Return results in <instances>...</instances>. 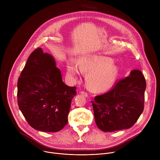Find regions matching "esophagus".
<instances>
[{
	"label": "esophagus",
	"instance_id": "esophagus-1",
	"mask_svg": "<svg viewBox=\"0 0 160 160\" xmlns=\"http://www.w3.org/2000/svg\"><path fill=\"white\" fill-rule=\"evenodd\" d=\"M80 94H81L82 95H83V96H85V97H87V96H88L87 93V92H84V91H81V92H80Z\"/></svg>",
	"mask_w": 160,
	"mask_h": 160
}]
</instances>
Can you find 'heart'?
I'll return each mask as SVG.
<instances>
[{"mask_svg": "<svg viewBox=\"0 0 160 160\" xmlns=\"http://www.w3.org/2000/svg\"><path fill=\"white\" fill-rule=\"evenodd\" d=\"M78 66L69 62L68 73L77 77L80 72L87 74L85 81L87 87L94 92H102L109 89L117 80L118 67L111 59L99 56L83 57L78 59Z\"/></svg>", "mask_w": 160, "mask_h": 160, "instance_id": "heart-1", "label": "heart"}]
</instances>
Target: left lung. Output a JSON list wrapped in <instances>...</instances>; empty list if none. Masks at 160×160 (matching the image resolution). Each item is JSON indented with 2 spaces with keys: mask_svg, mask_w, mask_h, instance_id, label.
Instances as JSON below:
<instances>
[{
  "mask_svg": "<svg viewBox=\"0 0 160 160\" xmlns=\"http://www.w3.org/2000/svg\"><path fill=\"white\" fill-rule=\"evenodd\" d=\"M146 82L138 70L118 80L108 92L91 101L97 126L103 132L132 127L144 110Z\"/></svg>",
  "mask_w": 160,
  "mask_h": 160,
  "instance_id": "8db88e82",
  "label": "left lung"
}]
</instances>
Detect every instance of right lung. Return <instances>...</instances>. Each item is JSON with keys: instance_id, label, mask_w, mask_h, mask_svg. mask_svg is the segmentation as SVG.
<instances>
[{"instance_id": "right-lung-1", "label": "right lung", "mask_w": 160, "mask_h": 160, "mask_svg": "<svg viewBox=\"0 0 160 160\" xmlns=\"http://www.w3.org/2000/svg\"><path fill=\"white\" fill-rule=\"evenodd\" d=\"M76 89L64 84L53 56L38 48L28 57L18 78V104L32 128L56 132L68 123Z\"/></svg>"}]
</instances>
